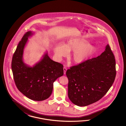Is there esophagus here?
<instances>
[{"label": "esophagus", "instance_id": "esophagus-1", "mask_svg": "<svg viewBox=\"0 0 126 126\" xmlns=\"http://www.w3.org/2000/svg\"><path fill=\"white\" fill-rule=\"evenodd\" d=\"M67 68L66 67H63V71H64V74L65 75L66 73V71H67Z\"/></svg>", "mask_w": 126, "mask_h": 126}]
</instances>
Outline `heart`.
Wrapping results in <instances>:
<instances>
[{"label":"heart","instance_id":"b5f03b06","mask_svg":"<svg viewBox=\"0 0 126 126\" xmlns=\"http://www.w3.org/2000/svg\"><path fill=\"white\" fill-rule=\"evenodd\" d=\"M97 51L95 46L90 45L88 41L79 37L71 38L63 46L57 45L54 48L55 56L59 60L63 57L67 56V53L73 52L71 59L76 64L85 62Z\"/></svg>","mask_w":126,"mask_h":126}]
</instances>
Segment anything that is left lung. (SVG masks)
<instances>
[{"instance_id":"obj_1","label":"left lung","mask_w":126,"mask_h":126,"mask_svg":"<svg viewBox=\"0 0 126 126\" xmlns=\"http://www.w3.org/2000/svg\"><path fill=\"white\" fill-rule=\"evenodd\" d=\"M114 58L108 44L99 56L67 70L68 96L72 103L86 106L99 100L106 94L116 77Z\"/></svg>"}]
</instances>
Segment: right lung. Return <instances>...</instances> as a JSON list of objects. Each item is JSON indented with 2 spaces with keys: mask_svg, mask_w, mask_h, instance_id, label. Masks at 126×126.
<instances>
[{
  "mask_svg": "<svg viewBox=\"0 0 126 126\" xmlns=\"http://www.w3.org/2000/svg\"><path fill=\"white\" fill-rule=\"evenodd\" d=\"M34 33L29 31L22 38L14 54L11 67L19 91L30 99L42 101L51 95L54 81L63 75V68L62 64L49 57L47 51L32 67L24 63V48Z\"/></svg>",
  "mask_w": 126,
  "mask_h": 126,
  "instance_id": "obj_1",
  "label": "right lung"
}]
</instances>
